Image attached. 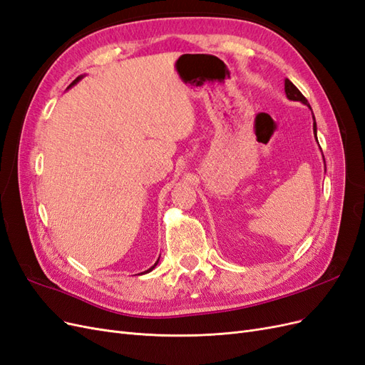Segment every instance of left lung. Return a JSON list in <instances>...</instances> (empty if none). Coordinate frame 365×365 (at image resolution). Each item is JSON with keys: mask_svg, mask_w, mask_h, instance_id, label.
I'll list each match as a JSON object with an SVG mask.
<instances>
[{"mask_svg": "<svg viewBox=\"0 0 365 365\" xmlns=\"http://www.w3.org/2000/svg\"><path fill=\"white\" fill-rule=\"evenodd\" d=\"M284 93H286V97H288L289 101L302 102L303 105L309 106V109H311V111H312V108H311V105L307 103L306 97H304L300 91H298V88H297L289 79H284ZM312 115H314V113H312ZM314 135H315V138H317V123H315V117H314ZM317 143H318V140H317ZM323 158H324V157H323Z\"/></svg>", "mask_w": 365, "mask_h": 365, "instance_id": "8db88e82", "label": "left lung"}]
</instances>
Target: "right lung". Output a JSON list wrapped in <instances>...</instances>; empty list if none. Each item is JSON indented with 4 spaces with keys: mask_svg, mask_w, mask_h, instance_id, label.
<instances>
[{
    "mask_svg": "<svg viewBox=\"0 0 365 365\" xmlns=\"http://www.w3.org/2000/svg\"><path fill=\"white\" fill-rule=\"evenodd\" d=\"M82 79H83V74H81V76H79V77H76V79H74V81H73V82H71V83H70V86H68V88H71V86H73V85H76V83H77V82H79V81H82ZM68 88H67V90H68ZM158 262H160V257H158V260H157V262H155V264H153V267H150V268H149V269H148V271H145V272H150V271H152V269H153V268H155V267H157V264H158ZM145 272H141V274H145Z\"/></svg>",
    "mask_w": 365,
    "mask_h": 365,
    "instance_id": "1",
    "label": "right lung"
}]
</instances>
